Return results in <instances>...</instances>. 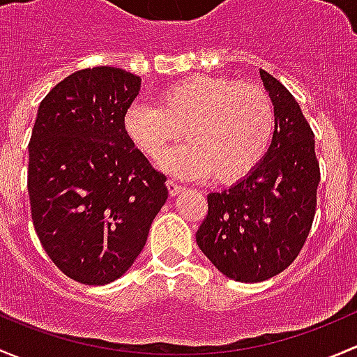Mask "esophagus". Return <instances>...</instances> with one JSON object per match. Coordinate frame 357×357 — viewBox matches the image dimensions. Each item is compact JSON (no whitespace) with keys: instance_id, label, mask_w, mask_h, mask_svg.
<instances>
[{"instance_id":"34e87169","label":"esophagus","mask_w":357,"mask_h":357,"mask_svg":"<svg viewBox=\"0 0 357 357\" xmlns=\"http://www.w3.org/2000/svg\"><path fill=\"white\" fill-rule=\"evenodd\" d=\"M167 187H168V194H170V196H177V194H180L183 190V187L178 185V183L174 182V180H168Z\"/></svg>"}]
</instances>
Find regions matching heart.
Instances as JSON below:
<instances>
[{
    "label": "heart",
    "instance_id": "obj_1",
    "mask_svg": "<svg viewBox=\"0 0 357 357\" xmlns=\"http://www.w3.org/2000/svg\"><path fill=\"white\" fill-rule=\"evenodd\" d=\"M123 130L148 158H160L180 137L189 141L163 158L180 177L235 183L263 161L275 134L273 101L256 84L227 77L190 75L158 93V106L134 102Z\"/></svg>",
    "mask_w": 357,
    "mask_h": 357
}]
</instances>
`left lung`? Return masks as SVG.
<instances>
[{
	"label": "left lung",
	"mask_w": 357,
	"mask_h": 357,
	"mask_svg": "<svg viewBox=\"0 0 357 357\" xmlns=\"http://www.w3.org/2000/svg\"><path fill=\"white\" fill-rule=\"evenodd\" d=\"M261 79L275 106V134L263 161L230 189L208 194L197 245L223 275L255 284L294 263L316 213L319 163L299 102L273 75Z\"/></svg>",
	"instance_id": "8db88e82"
}]
</instances>
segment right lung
Listing matches in <instances>:
<instances>
[{"mask_svg": "<svg viewBox=\"0 0 357 357\" xmlns=\"http://www.w3.org/2000/svg\"><path fill=\"white\" fill-rule=\"evenodd\" d=\"M139 89L122 68H84L39 105L29 142L32 223L51 261L80 284L122 277L168 197L167 177L123 130Z\"/></svg>", "mask_w": 357, "mask_h": 357, "instance_id": "obj_1", "label": "right lung"}]
</instances>
